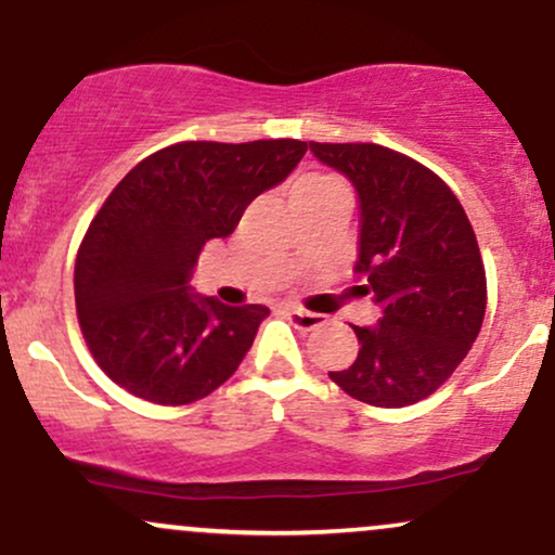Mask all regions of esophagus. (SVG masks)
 <instances>
[{"mask_svg": "<svg viewBox=\"0 0 555 555\" xmlns=\"http://www.w3.org/2000/svg\"><path fill=\"white\" fill-rule=\"evenodd\" d=\"M286 318H289L292 326L299 331H315L326 323V315L310 313V310H302V308H286Z\"/></svg>", "mask_w": 555, "mask_h": 555, "instance_id": "34e87169", "label": "esophagus"}]
</instances>
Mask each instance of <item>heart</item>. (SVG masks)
Masks as SVG:
<instances>
[{
  "mask_svg": "<svg viewBox=\"0 0 555 555\" xmlns=\"http://www.w3.org/2000/svg\"><path fill=\"white\" fill-rule=\"evenodd\" d=\"M341 182H336L334 177H326V175H305L299 177L295 182V188H292V197H302V195H313V193H321V190H331V188H339Z\"/></svg>",
  "mask_w": 555,
  "mask_h": 555,
  "instance_id": "b5f03b06",
  "label": "heart"
}]
</instances>
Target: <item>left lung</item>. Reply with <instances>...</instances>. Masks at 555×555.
Masks as SVG:
<instances>
[{
	"label": "left lung",
	"instance_id": "obj_1",
	"mask_svg": "<svg viewBox=\"0 0 555 555\" xmlns=\"http://www.w3.org/2000/svg\"><path fill=\"white\" fill-rule=\"evenodd\" d=\"M318 162L341 171L360 195L362 295L380 305L375 326H352L358 360L328 373L373 406L430 397L467 358L486 318L480 247L462 203L436 171L378 143H315Z\"/></svg>",
	"mask_w": 555,
	"mask_h": 555
}]
</instances>
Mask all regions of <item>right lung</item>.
<instances>
[{
    "instance_id": "right-lung-1",
    "label": "right lung",
    "mask_w": 555,
    "mask_h": 555,
    "mask_svg": "<svg viewBox=\"0 0 555 555\" xmlns=\"http://www.w3.org/2000/svg\"><path fill=\"white\" fill-rule=\"evenodd\" d=\"M302 140H184L145 156L93 216L75 258V308L93 360L117 386L164 406L208 397L253 347L263 305L190 292L208 240L297 167Z\"/></svg>"
}]
</instances>
